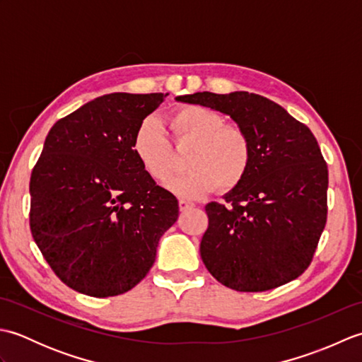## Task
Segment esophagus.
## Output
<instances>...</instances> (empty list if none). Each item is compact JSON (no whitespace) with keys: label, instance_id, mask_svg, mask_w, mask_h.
<instances>
[{"label":"esophagus","instance_id":"1","mask_svg":"<svg viewBox=\"0 0 362 362\" xmlns=\"http://www.w3.org/2000/svg\"><path fill=\"white\" fill-rule=\"evenodd\" d=\"M179 206H180V210H188V209H193L194 204L189 202V201H185V199H180Z\"/></svg>","mask_w":362,"mask_h":362}]
</instances>
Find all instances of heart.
I'll list each match as a JSON object with an SVG mask.
<instances>
[{
    "instance_id": "obj_1",
    "label": "heart",
    "mask_w": 362,
    "mask_h": 362,
    "mask_svg": "<svg viewBox=\"0 0 362 362\" xmlns=\"http://www.w3.org/2000/svg\"><path fill=\"white\" fill-rule=\"evenodd\" d=\"M168 126L177 148L191 146L188 173L177 175L166 188L183 199H197L214 188L233 191L247 177L253 149L241 126L226 124L222 115L209 107L182 105L168 115ZM132 149L144 173L165 182L174 171V152L160 122L148 117L138 124Z\"/></svg>"
}]
</instances>
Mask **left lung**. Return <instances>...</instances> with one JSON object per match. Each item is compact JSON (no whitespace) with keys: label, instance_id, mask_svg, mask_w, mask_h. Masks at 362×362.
<instances>
[{"label":"left lung","instance_id":"obj_1","mask_svg":"<svg viewBox=\"0 0 362 362\" xmlns=\"http://www.w3.org/2000/svg\"><path fill=\"white\" fill-rule=\"evenodd\" d=\"M177 101L228 115L253 149L244 182L205 205L201 241L205 267L240 292H261L296 280L311 264L327 224L328 168L317 140L281 105L249 91H210Z\"/></svg>","mask_w":362,"mask_h":362}]
</instances>
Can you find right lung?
Wrapping results in <instances>:
<instances>
[{
	"instance_id": "obj_1",
	"label": "right lung",
	"mask_w": 362,
	"mask_h": 362,
	"mask_svg": "<svg viewBox=\"0 0 362 362\" xmlns=\"http://www.w3.org/2000/svg\"><path fill=\"white\" fill-rule=\"evenodd\" d=\"M165 96H99L46 136L30 174V232L54 274L81 294L132 289L179 216L175 196L144 173L132 149L138 124Z\"/></svg>"
}]
</instances>
